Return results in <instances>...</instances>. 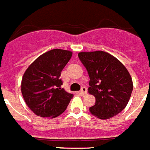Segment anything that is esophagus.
<instances>
[{"instance_id":"obj_1","label":"esophagus","mask_w":150,"mask_h":150,"mask_svg":"<svg viewBox=\"0 0 150 150\" xmlns=\"http://www.w3.org/2000/svg\"><path fill=\"white\" fill-rule=\"evenodd\" d=\"M87 92V88L86 87V86H83L82 89H81V93H83V94H86Z\"/></svg>"}]
</instances>
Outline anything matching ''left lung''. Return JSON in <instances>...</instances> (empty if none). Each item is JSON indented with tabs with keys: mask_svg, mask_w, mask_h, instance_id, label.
I'll use <instances>...</instances> for the list:
<instances>
[{
	"mask_svg": "<svg viewBox=\"0 0 150 150\" xmlns=\"http://www.w3.org/2000/svg\"><path fill=\"white\" fill-rule=\"evenodd\" d=\"M78 56L90 77L88 92L96 98L89 108L91 114L102 120L116 116L125 108L133 90L128 71L108 52H81Z\"/></svg>",
	"mask_w": 150,
	"mask_h": 150,
	"instance_id": "left-lung-1",
	"label": "left lung"
}]
</instances>
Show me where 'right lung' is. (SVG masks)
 Masks as SVG:
<instances>
[{
	"label": "right lung",
	"instance_id": "add662e5",
	"mask_svg": "<svg viewBox=\"0 0 150 150\" xmlns=\"http://www.w3.org/2000/svg\"><path fill=\"white\" fill-rule=\"evenodd\" d=\"M72 52L55 49L45 52L30 65L21 83L25 102L37 116L57 117L67 108L73 94L61 88V71Z\"/></svg>",
	"mask_w": 150,
	"mask_h": 150
}]
</instances>
